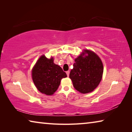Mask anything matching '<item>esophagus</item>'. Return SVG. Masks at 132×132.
<instances>
[{"mask_svg": "<svg viewBox=\"0 0 132 132\" xmlns=\"http://www.w3.org/2000/svg\"><path fill=\"white\" fill-rule=\"evenodd\" d=\"M66 74H67V76H68V77H69V74H70V71H66Z\"/></svg>", "mask_w": 132, "mask_h": 132, "instance_id": "34e87169", "label": "esophagus"}]
</instances>
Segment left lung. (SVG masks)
<instances>
[{
    "instance_id": "left-lung-1",
    "label": "left lung",
    "mask_w": 132,
    "mask_h": 132,
    "mask_svg": "<svg viewBox=\"0 0 132 132\" xmlns=\"http://www.w3.org/2000/svg\"><path fill=\"white\" fill-rule=\"evenodd\" d=\"M103 71V64L99 56L93 51L86 50L75 59L69 77L76 90L87 94L99 85Z\"/></svg>"
}]
</instances>
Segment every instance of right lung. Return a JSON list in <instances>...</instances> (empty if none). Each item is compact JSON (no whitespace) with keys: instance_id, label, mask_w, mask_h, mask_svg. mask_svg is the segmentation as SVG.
I'll return each mask as SVG.
<instances>
[{"instance_id":"obj_1","label":"right lung","mask_w":132,"mask_h":132,"mask_svg":"<svg viewBox=\"0 0 132 132\" xmlns=\"http://www.w3.org/2000/svg\"><path fill=\"white\" fill-rule=\"evenodd\" d=\"M66 73L61 67L53 63V58L48 59L45 55L39 58L32 69V78L38 90L51 95L59 87L62 79L66 77Z\"/></svg>"}]
</instances>
